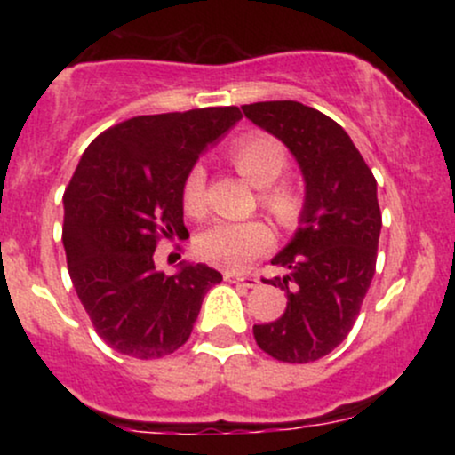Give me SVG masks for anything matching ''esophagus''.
Wrapping results in <instances>:
<instances>
[{
	"label": "esophagus",
	"mask_w": 455,
	"mask_h": 455,
	"mask_svg": "<svg viewBox=\"0 0 455 455\" xmlns=\"http://www.w3.org/2000/svg\"><path fill=\"white\" fill-rule=\"evenodd\" d=\"M222 275H224V280H228V282H237V284H243L245 289H257V286H259V278H257V275L237 274V271H231V269L224 271Z\"/></svg>",
	"instance_id": "obj_1"
}]
</instances>
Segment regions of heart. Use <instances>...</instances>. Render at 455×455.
Returning a JSON list of instances; mask_svg holds the SVG:
<instances>
[{
	"label": "heart",
	"instance_id": "obj_1",
	"mask_svg": "<svg viewBox=\"0 0 455 455\" xmlns=\"http://www.w3.org/2000/svg\"><path fill=\"white\" fill-rule=\"evenodd\" d=\"M231 162L252 186L260 188L263 210L282 227L291 228L304 213V195L280 177L289 169V151L282 140L265 132L245 134L231 148ZM181 203L190 216L205 213V171L195 164L181 186ZM274 243V231L263 220H218L196 237V254L203 260L224 267H245L265 254Z\"/></svg>",
	"mask_w": 455,
	"mask_h": 455
}]
</instances>
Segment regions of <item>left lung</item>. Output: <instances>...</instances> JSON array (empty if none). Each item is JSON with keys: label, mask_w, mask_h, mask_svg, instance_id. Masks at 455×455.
<instances>
[{"label": "left lung", "mask_w": 455, "mask_h": 455, "mask_svg": "<svg viewBox=\"0 0 455 455\" xmlns=\"http://www.w3.org/2000/svg\"><path fill=\"white\" fill-rule=\"evenodd\" d=\"M252 124L278 137L306 180L295 237L271 260L286 271L265 284L286 293V310L254 325V340L278 362L310 363L348 336L377 269V180L340 124L295 100L243 104Z\"/></svg>", "instance_id": "left-lung-1"}]
</instances>
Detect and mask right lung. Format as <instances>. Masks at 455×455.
Masks as SVG:
<instances>
[{
	"instance_id": "add662e5",
	"label": "right lung",
	"mask_w": 455,
	"mask_h": 455,
	"mask_svg": "<svg viewBox=\"0 0 455 455\" xmlns=\"http://www.w3.org/2000/svg\"><path fill=\"white\" fill-rule=\"evenodd\" d=\"M242 119L237 107L139 115L85 149L64 195L68 274L113 351L134 359L175 353L203 297L222 275L207 265L156 269L160 239H184L181 186L198 154Z\"/></svg>"
}]
</instances>
